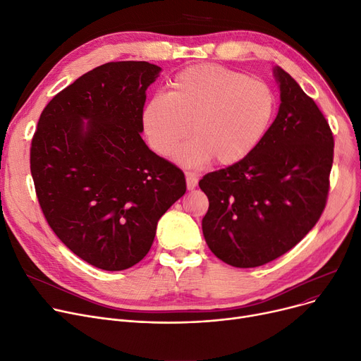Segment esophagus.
<instances>
[{"instance_id":"esophagus-1","label":"esophagus","mask_w":361,"mask_h":361,"mask_svg":"<svg viewBox=\"0 0 361 361\" xmlns=\"http://www.w3.org/2000/svg\"><path fill=\"white\" fill-rule=\"evenodd\" d=\"M197 174L195 173H185V184H187V190H193V188L197 185Z\"/></svg>"}]
</instances>
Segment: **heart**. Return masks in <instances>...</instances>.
I'll use <instances>...</instances> for the list:
<instances>
[{
    "label": "heart",
    "instance_id": "b5f03b06",
    "mask_svg": "<svg viewBox=\"0 0 361 361\" xmlns=\"http://www.w3.org/2000/svg\"><path fill=\"white\" fill-rule=\"evenodd\" d=\"M276 109L269 85L244 73L203 64L181 71L168 94H155L142 109L143 135L158 155H168L190 133L196 139L180 146L174 159L196 166L214 158L233 165L263 140Z\"/></svg>",
    "mask_w": 361,
    "mask_h": 361
}]
</instances>
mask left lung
Masks as SVG:
<instances>
[{
    "label": "left lung",
    "instance_id": "1",
    "mask_svg": "<svg viewBox=\"0 0 361 361\" xmlns=\"http://www.w3.org/2000/svg\"><path fill=\"white\" fill-rule=\"evenodd\" d=\"M279 109L267 135L243 161L206 174L209 199L202 230L212 253L235 268H256L291 250L325 209L334 136L300 85L274 67Z\"/></svg>",
    "mask_w": 361,
    "mask_h": 361
}]
</instances>
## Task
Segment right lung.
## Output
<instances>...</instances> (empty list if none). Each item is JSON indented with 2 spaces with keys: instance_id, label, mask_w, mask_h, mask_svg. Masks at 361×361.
<instances>
[{
  "instance_id": "right-lung-1",
  "label": "right lung",
  "mask_w": 361,
  "mask_h": 361,
  "mask_svg": "<svg viewBox=\"0 0 361 361\" xmlns=\"http://www.w3.org/2000/svg\"><path fill=\"white\" fill-rule=\"evenodd\" d=\"M161 70L146 61L90 70L49 101L32 139L30 173L49 226L104 271L139 263L185 193L181 169L140 136L146 90Z\"/></svg>"
}]
</instances>
